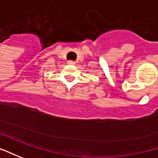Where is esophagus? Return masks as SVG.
<instances>
[{
  "label": "esophagus",
  "instance_id": "esophagus-1",
  "mask_svg": "<svg viewBox=\"0 0 158 158\" xmlns=\"http://www.w3.org/2000/svg\"><path fill=\"white\" fill-rule=\"evenodd\" d=\"M68 64H75V62L73 60H70V61H68Z\"/></svg>",
  "mask_w": 158,
  "mask_h": 158
}]
</instances>
